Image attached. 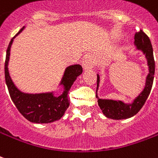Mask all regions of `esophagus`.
Segmentation results:
<instances>
[{
    "mask_svg": "<svg viewBox=\"0 0 158 158\" xmlns=\"http://www.w3.org/2000/svg\"><path fill=\"white\" fill-rule=\"evenodd\" d=\"M82 65L84 69H89L94 67V60L91 56H86L82 61Z\"/></svg>",
    "mask_w": 158,
    "mask_h": 158,
    "instance_id": "obj_1",
    "label": "esophagus"
}]
</instances>
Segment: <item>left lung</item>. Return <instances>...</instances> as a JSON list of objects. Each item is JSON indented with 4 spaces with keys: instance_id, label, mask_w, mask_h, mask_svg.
Returning <instances> with one entry per match:
<instances>
[{
    "instance_id": "left-lung-1",
    "label": "left lung",
    "mask_w": 158,
    "mask_h": 158,
    "mask_svg": "<svg viewBox=\"0 0 158 158\" xmlns=\"http://www.w3.org/2000/svg\"><path fill=\"white\" fill-rule=\"evenodd\" d=\"M134 44L138 50L143 51L145 55L148 66V74L147 75L145 87L142 92L137 96L131 103H126L121 100H113V99H102L98 98L97 92L99 87L100 78L97 74V90L96 98H98V103L99 108L105 117L108 118L121 120V119L129 118L134 116L140 111L143 108L147 98H148L151 92L152 83H153L154 73H155V61L153 58V50L151 41L148 36L142 30L137 32L134 36Z\"/></svg>"
}]
</instances>
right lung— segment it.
<instances>
[{"label": "right lung", "mask_w": 158, "mask_h": 158, "mask_svg": "<svg viewBox=\"0 0 158 158\" xmlns=\"http://www.w3.org/2000/svg\"><path fill=\"white\" fill-rule=\"evenodd\" d=\"M25 29V26L15 35L10 42L6 50L5 62V79L11 100L20 114L30 122L35 123H49L60 119L69 106V92L77 77L83 72L80 64H73L67 67L60 83L64 88L63 93L55 96L54 92L28 94L20 91L10 76L9 64L10 47L13 40Z\"/></svg>", "instance_id": "obj_1"}]
</instances>
